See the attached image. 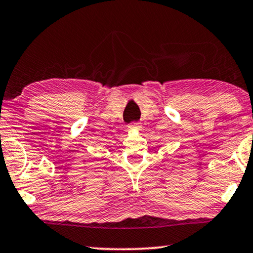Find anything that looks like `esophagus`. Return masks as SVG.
Masks as SVG:
<instances>
[{
    "label": "esophagus",
    "mask_w": 253,
    "mask_h": 253,
    "mask_svg": "<svg viewBox=\"0 0 253 253\" xmlns=\"http://www.w3.org/2000/svg\"><path fill=\"white\" fill-rule=\"evenodd\" d=\"M139 123H133L131 124V125H129L128 126V128H129V129H139Z\"/></svg>",
    "instance_id": "obj_1"
}]
</instances>
